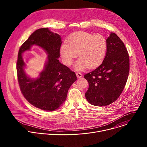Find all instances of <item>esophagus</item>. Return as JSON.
Wrapping results in <instances>:
<instances>
[{
	"label": "esophagus",
	"mask_w": 147,
	"mask_h": 147,
	"mask_svg": "<svg viewBox=\"0 0 147 147\" xmlns=\"http://www.w3.org/2000/svg\"><path fill=\"white\" fill-rule=\"evenodd\" d=\"M76 76H77V78H81L82 77V74L81 73H80V72H77L76 73Z\"/></svg>",
	"instance_id": "esophagus-1"
}]
</instances>
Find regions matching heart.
Masks as SVG:
<instances>
[{"instance_id":"b5f03b06","label":"heart","mask_w":147,"mask_h":147,"mask_svg":"<svg viewBox=\"0 0 147 147\" xmlns=\"http://www.w3.org/2000/svg\"><path fill=\"white\" fill-rule=\"evenodd\" d=\"M67 42L68 44L63 43L61 45L60 53L63 61L67 66L72 65L78 54L80 58L74 65L77 70H83L87 66L95 67L105 57L108 44L106 38L102 35L77 32L68 38Z\"/></svg>"}]
</instances>
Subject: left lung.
<instances>
[{"instance_id": "obj_1", "label": "left lung", "mask_w": 147, "mask_h": 147, "mask_svg": "<svg viewBox=\"0 0 147 147\" xmlns=\"http://www.w3.org/2000/svg\"><path fill=\"white\" fill-rule=\"evenodd\" d=\"M107 40V52L102 64L84 76L89 84L86 98L97 107L107 106L119 98L129 74V56L122 40L113 32Z\"/></svg>"}]
</instances>
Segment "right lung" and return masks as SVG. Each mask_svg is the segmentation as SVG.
I'll use <instances>...</instances> for the list:
<instances>
[{"mask_svg": "<svg viewBox=\"0 0 147 147\" xmlns=\"http://www.w3.org/2000/svg\"><path fill=\"white\" fill-rule=\"evenodd\" d=\"M61 39L60 35L49 28H40L30 35L18 51L17 72L21 91L31 105L44 111H54L62 106L69 89L77 79L75 73L58 59ZM33 45L41 47L48 55L45 68L37 78L26 74L22 55Z\"/></svg>", "mask_w": 147, "mask_h": 147, "instance_id": "right-lung-1", "label": "right lung"}]
</instances>
